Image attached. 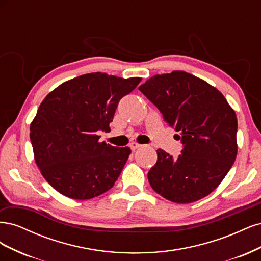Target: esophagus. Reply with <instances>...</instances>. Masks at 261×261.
<instances>
[{"label": "esophagus", "mask_w": 261, "mask_h": 261, "mask_svg": "<svg viewBox=\"0 0 261 261\" xmlns=\"http://www.w3.org/2000/svg\"><path fill=\"white\" fill-rule=\"evenodd\" d=\"M129 147H130V149L133 150V151H135L136 149H138L139 147H141V145L138 144V143H136V141H133V143H130Z\"/></svg>", "instance_id": "34e87169"}]
</instances>
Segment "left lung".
Returning <instances> with one entry per match:
<instances>
[{"label":"left lung","mask_w":261,"mask_h":261,"mask_svg":"<svg viewBox=\"0 0 261 261\" xmlns=\"http://www.w3.org/2000/svg\"><path fill=\"white\" fill-rule=\"evenodd\" d=\"M160 110L183 144L177 159L162 149L148 172L153 191L176 203H191L220 185L238 154V118L215 87L183 70L154 75L138 88Z\"/></svg>","instance_id":"obj_1"}]
</instances>
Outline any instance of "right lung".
Segmentation results:
<instances>
[{
	"instance_id": "add662e5",
	"label": "right lung",
	"mask_w": 261,
	"mask_h": 261,
	"mask_svg": "<svg viewBox=\"0 0 261 261\" xmlns=\"http://www.w3.org/2000/svg\"><path fill=\"white\" fill-rule=\"evenodd\" d=\"M90 73L46 96L30 124L35 161L45 180L68 198L91 199L112 188L130 154L128 147L100 143L120 100L140 83Z\"/></svg>"
}]
</instances>
